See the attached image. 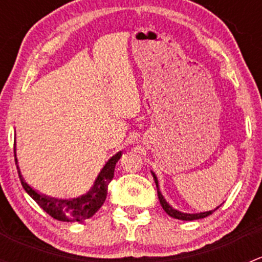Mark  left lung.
Listing matches in <instances>:
<instances>
[{"label":"left lung","instance_id":"1","mask_svg":"<svg viewBox=\"0 0 262 262\" xmlns=\"http://www.w3.org/2000/svg\"><path fill=\"white\" fill-rule=\"evenodd\" d=\"M150 173H152L153 179H155V182H156V186H157V194H158V199H160L161 205H162L163 210H165V212L167 213L168 215L172 216V218L180 219V221H195V219H202V218H205V216L210 215V214H212L214 210H216L219 208V207H216L214 210H208V212H200V213H184V212H180V210L172 208V205L168 204V202L165 199V196L162 195V192L160 191V186H158L157 176H156V173L153 172V171H150Z\"/></svg>","mask_w":262,"mask_h":262}]
</instances>
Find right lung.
Returning a JSON list of instances; mask_svg holds the SVG:
<instances>
[{
    "instance_id": "add662e5",
    "label": "right lung",
    "mask_w": 262,
    "mask_h": 262,
    "mask_svg": "<svg viewBox=\"0 0 262 262\" xmlns=\"http://www.w3.org/2000/svg\"><path fill=\"white\" fill-rule=\"evenodd\" d=\"M121 155H123V152L119 150L116 155L109 158V161L105 163L104 167L99 172L97 178L95 179L91 189L86 194L80 195L77 198H72V199H58V198H52L49 195L41 194L25 181L24 176L21 175L20 167H18L16 142H15V161H16L21 185L25 189V191L38 203V205L44 212L48 213L50 216H53L57 221L62 222H82L84 219L91 218L102 207L107 195V185L114 178L115 165L119 158L121 157Z\"/></svg>"
}]
</instances>
